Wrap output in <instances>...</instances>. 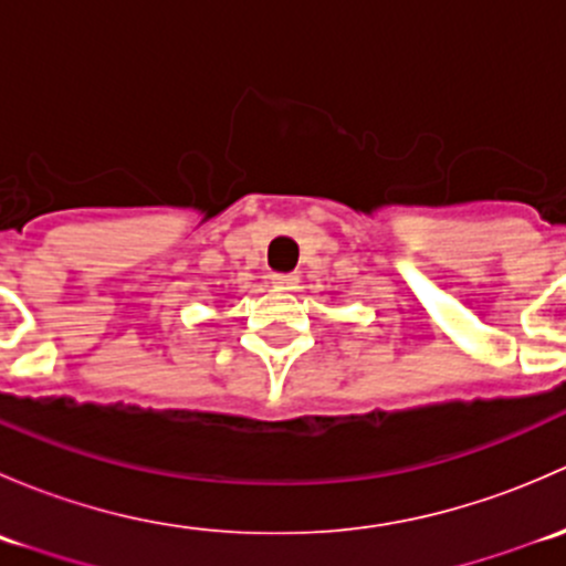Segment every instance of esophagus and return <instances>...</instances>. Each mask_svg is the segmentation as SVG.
Segmentation results:
<instances>
[{"mask_svg":"<svg viewBox=\"0 0 566 566\" xmlns=\"http://www.w3.org/2000/svg\"><path fill=\"white\" fill-rule=\"evenodd\" d=\"M271 284L276 290H295L298 287V276L295 273H273Z\"/></svg>","mask_w":566,"mask_h":566,"instance_id":"34e87169","label":"esophagus"}]
</instances>
